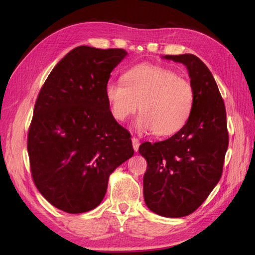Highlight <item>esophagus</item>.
Returning <instances> with one entry per match:
<instances>
[{
	"label": "esophagus",
	"mask_w": 255,
	"mask_h": 255,
	"mask_svg": "<svg viewBox=\"0 0 255 255\" xmlns=\"http://www.w3.org/2000/svg\"><path fill=\"white\" fill-rule=\"evenodd\" d=\"M131 141H132V147H133V150L137 151L139 150V145H140V141H139V139L138 138H136V137H132L131 138Z\"/></svg>",
	"instance_id": "obj_1"
}]
</instances>
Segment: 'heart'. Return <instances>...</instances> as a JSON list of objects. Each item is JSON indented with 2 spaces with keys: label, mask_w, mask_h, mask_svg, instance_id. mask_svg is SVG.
I'll list each match as a JSON object with an SVG mask.
<instances>
[{
  "label": "heart",
  "mask_w": 255,
  "mask_h": 255,
  "mask_svg": "<svg viewBox=\"0 0 255 255\" xmlns=\"http://www.w3.org/2000/svg\"><path fill=\"white\" fill-rule=\"evenodd\" d=\"M105 96L117 122L127 121L139 108L141 115L136 122L137 128L156 136L180 131L195 104V90L188 80L170 69L145 63L127 70L123 82H108Z\"/></svg>",
  "instance_id": "obj_1"
}]
</instances>
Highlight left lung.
<instances>
[{
	"label": "left lung",
	"instance_id": "left-lung-1",
	"mask_svg": "<svg viewBox=\"0 0 255 255\" xmlns=\"http://www.w3.org/2000/svg\"><path fill=\"white\" fill-rule=\"evenodd\" d=\"M163 58L183 63L195 90V104L186 125L169 139L143 142L147 160L143 196L148 208L163 217L194 213L217 185L228 149L226 107L206 64L191 53Z\"/></svg>",
	"mask_w": 255,
	"mask_h": 255
}]
</instances>
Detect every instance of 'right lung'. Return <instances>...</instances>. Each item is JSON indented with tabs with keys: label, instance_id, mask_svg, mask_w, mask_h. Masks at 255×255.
<instances>
[{
	"label": "right lung",
	"instance_id": "add662e5",
	"mask_svg": "<svg viewBox=\"0 0 255 255\" xmlns=\"http://www.w3.org/2000/svg\"><path fill=\"white\" fill-rule=\"evenodd\" d=\"M124 49L74 48L48 75L27 136L31 177L58 209L81 214L105 196L108 177L131 158L130 133L113 117L105 96Z\"/></svg>",
	"mask_w": 255,
	"mask_h": 255
}]
</instances>
